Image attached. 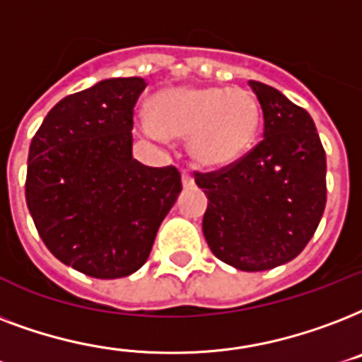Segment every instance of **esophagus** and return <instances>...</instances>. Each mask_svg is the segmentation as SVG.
Masks as SVG:
<instances>
[{
  "label": "esophagus",
  "instance_id": "1",
  "mask_svg": "<svg viewBox=\"0 0 362 362\" xmlns=\"http://www.w3.org/2000/svg\"><path fill=\"white\" fill-rule=\"evenodd\" d=\"M181 179H183L185 189H190V187H194V177H192V173H190L189 170H183V173H181Z\"/></svg>",
  "mask_w": 362,
  "mask_h": 362
}]
</instances>
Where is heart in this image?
Returning a JSON list of instances; mask_svg holds the SVG:
<instances>
[{"label": "heart", "mask_w": 362, "mask_h": 362, "mask_svg": "<svg viewBox=\"0 0 362 362\" xmlns=\"http://www.w3.org/2000/svg\"><path fill=\"white\" fill-rule=\"evenodd\" d=\"M260 120L259 100L243 86H179L153 98L151 119L141 128L151 136L189 137L190 156L219 170L247 155Z\"/></svg>", "instance_id": "1"}]
</instances>
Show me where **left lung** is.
<instances>
[{"label": "left lung", "mask_w": 362, "mask_h": 362, "mask_svg": "<svg viewBox=\"0 0 362 362\" xmlns=\"http://www.w3.org/2000/svg\"><path fill=\"white\" fill-rule=\"evenodd\" d=\"M264 119L260 139L236 164L194 172L207 196L202 230L211 253L243 272L302 253L327 204V158L312 117L272 86L249 81Z\"/></svg>", "instance_id": "obj_1"}]
</instances>
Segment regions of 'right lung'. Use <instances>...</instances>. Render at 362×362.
I'll list each match as a JSON object with an SVG mask.
<instances>
[{
    "instance_id": "1",
    "label": "right lung",
    "mask_w": 362,
    "mask_h": 362,
    "mask_svg": "<svg viewBox=\"0 0 362 362\" xmlns=\"http://www.w3.org/2000/svg\"><path fill=\"white\" fill-rule=\"evenodd\" d=\"M141 77L105 79L69 94L30 145L26 204L39 236L64 264L98 279L139 270L183 189L175 166L132 156Z\"/></svg>"
}]
</instances>
